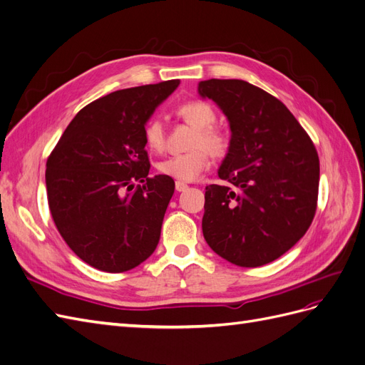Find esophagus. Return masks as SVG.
I'll list each match as a JSON object with an SVG mask.
<instances>
[{
	"label": "esophagus",
	"mask_w": 365,
	"mask_h": 365,
	"mask_svg": "<svg viewBox=\"0 0 365 365\" xmlns=\"http://www.w3.org/2000/svg\"><path fill=\"white\" fill-rule=\"evenodd\" d=\"M175 189H176V192H184L187 189V184L182 182V181H176L175 182Z\"/></svg>",
	"instance_id": "esophagus-1"
}]
</instances>
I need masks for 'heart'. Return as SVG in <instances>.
I'll return each mask as SVG.
<instances>
[{
	"mask_svg": "<svg viewBox=\"0 0 365 365\" xmlns=\"http://www.w3.org/2000/svg\"><path fill=\"white\" fill-rule=\"evenodd\" d=\"M176 115L187 125L195 128L190 138V150L172 155L157 163L161 175L170 176L178 181H195L208 169L210 153L215 158L227 155L230 148L228 137L216 123V111L213 106L202 101H189L176 108ZM143 140L148 149L161 152L165 146V129L161 118L150 117L143 128Z\"/></svg>",
	"mask_w": 365,
	"mask_h": 365,
	"instance_id": "1",
	"label": "heart"
}]
</instances>
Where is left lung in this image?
Instances as JSON below:
<instances>
[{"mask_svg":"<svg viewBox=\"0 0 365 365\" xmlns=\"http://www.w3.org/2000/svg\"><path fill=\"white\" fill-rule=\"evenodd\" d=\"M200 94L230 121L219 168L225 185L205 187L202 233L217 256L244 268L267 264L311 227L319 160L311 137L279 98L239 79H210Z\"/></svg>","mask_w":365,"mask_h":365,"instance_id":"left-lung-1","label":"left lung"}]
</instances>
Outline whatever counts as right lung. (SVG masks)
Listing matches in <instances>:
<instances>
[{
	"mask_svg": "<svg viewBox=\"0 0 365 365\" xmlns=\"http://www.w3.org/2000/svg\"><path fill=\"white\" fill-rule=\"evenodd\" d=\"M178 85L173 79L97 98L77 113L47 158L53 222L76 256L96 269L129 271L158 245L175 182L148 176L143 128Z\"/></svg>",
	"mask_w": 365,
	"mask_h": 365,
	"instance_id": "add662e5",
	"label": "right lung"
}]
</instances>
